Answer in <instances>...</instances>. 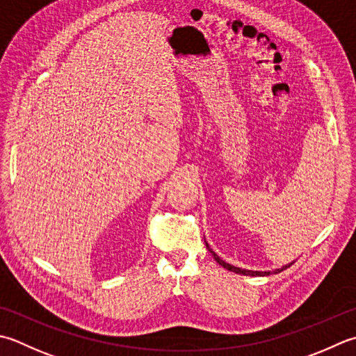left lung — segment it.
Wrapping results in <instances>:
<instances>
[{
	"label": "left lung",
	"mask_w": 356,
	"mask_h": 356,
	"mask_svg": "<svg viewBox=\"0 0 356 356\" xmlns=\"http://www.w3.org/2000/svg\"><path fill=\"white\" fill-rule=\"evenodd\" d=\"M205 245H207V248H208V252H210L211 254H213V257H214V261L219 264V266H222L224 268H227V270H229V271H234V273H238V275H243V276H268V275H271V273H280V271H282V270H285V268H289L291 264L293 262H290V264H285V266H282L281 268H275V270H264V271H261V270H247V268H241V267H236V266H232V264H228V262H225V261H222L220 257L216 254L213 250L210 248V245H208V242L205 241Z\"/></svg>",
	"instance_id": "obj_1"
}]
</instances>
